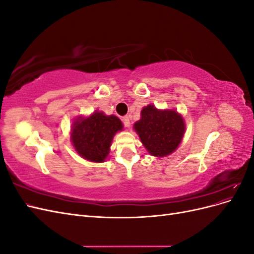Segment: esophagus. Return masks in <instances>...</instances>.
Instances as JSON below:
<instances>
[{
	"label": "esophagus",
	"mask_w": 254,
	"mask_h": 254,
	"mask_svg": "<svg viewBox=\"0 0 254 254\" xmlns=\"http://www.w3.org/2000/svg\"><path fill=\"white\" fill-rule=\"evenodd\" d=\"M123 123H124L125 127H130V118L128 117V115H126V117L123 118Z\"/></svg>",
	"instance_id": "obj_1"
}]
</instances>
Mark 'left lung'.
<instances>
[{
    "label": "left lung",
    "instance_id": "1",
    "mask_svg": "<svg viewBox=\"0 0 254 254\" xmlns=\"http://www.w3.org/2000/svg\"><path fill=\"white\" fill-rule=\"evenodd\" d=\"M133 129L150 155L161 158L178 148L186 124L176 110H158L148 105L142 109L141 119L134 123Z\"/></svg>",
    "mask_w": 254,
    "mask_h": 254
}]
</instances>
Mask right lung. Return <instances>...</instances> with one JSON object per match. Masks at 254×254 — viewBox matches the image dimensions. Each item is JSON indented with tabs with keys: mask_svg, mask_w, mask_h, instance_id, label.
<instances>
[{
	"mask_svg": "<svg viewBox=\"0 0 254 254\" xmlns=\"http://www.w3.org/2000/svg\"><path fill=\"white\" fill-rule=\"evenodd\" d=\"M123 129L115 115L95 111L88 118L76 119L71 129V140L78 155L91 162L102 163L108 157L114 134Z\"/></svg>",
	"mask_w": 254,
	"mask_h": 254,
	"instance_id": "right-lung-1",
	"label": "right lung"
}]
</instances>
